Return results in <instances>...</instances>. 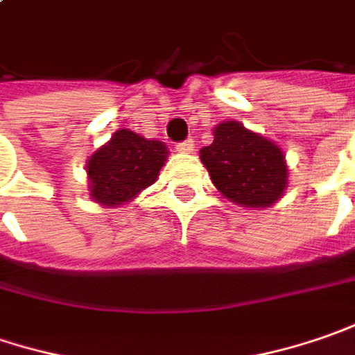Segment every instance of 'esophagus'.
Here are the masks:
<instances>
[{
	"label": "esophagus",
	"mask_w": 355,
	"mask_h": 355,
	"mask_svg": "<svg viewBox=\"0 0 355 355\" xmlns=\"http://www.w3.org/2000/svg\"><path fill=\"white\" fill-rule=\"evenodd\" d=\"M177 150H178V153H193V150H194V141H193V139H187V141L178 143Z\"/></svg>",
	"instance_id": "esophagus-1"
}]
</instances>
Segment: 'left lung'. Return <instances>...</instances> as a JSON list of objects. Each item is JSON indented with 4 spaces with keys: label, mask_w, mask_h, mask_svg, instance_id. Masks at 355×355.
<instances>
[{
    "label": "left lung",
    "mask_w": 355,
    "mask_h": 355,
    "mask_svg": "<svg viewBox=\"0 0 355 355\" xmlns=\"http://www.w3.org/2000/svg\"><path fill=\"white\" fill-rule=\"evenodd\" d=\"M200 161L218 193L240 207H272L288 187L282 148L239 121L214 127V141L200 148Z\"/></svg>",
    "instance_id": "8db88e82"
}]
</instances>
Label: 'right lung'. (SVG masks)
<instances>
[{"instance_id": "1", "label": "right lung", "mask_w": 355, "mask_h": 355, "mask_svg": "<svg viewBox=\"0 0 355 355\" xmlns=\"http://www.w3.org/2000/svg\"><path fill=\"white\" fill-rule=\"evenodd\" d=\"M166 157L168 148L161 141H148L129 129H119L87 161L89 196L109 208L131 202L159 178Z\"/></svg>"}]
</instances>
